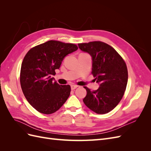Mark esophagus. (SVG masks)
Returning a JSON list of instances; mask_svg holds the SVG:
<instances>
[{"instance_id":"34e87169","label":"esophagus","mask_w":151,"mask_h":151,"mask_svg":"<svg viewBox=\"0 0 151 151\" xmlns=\"http://www.w3.org/2000/svg\"><path fill=\"white\" fill-rule=\"evenodd\" d=\"M79 86H77V85H75V84H72L71 85V89H72V90H74V89H76L77 87H78Z\"/></svg>"}]
</instances>
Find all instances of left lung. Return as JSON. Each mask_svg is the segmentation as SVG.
<instances>
[{"instance_id": "left-lung-1", "label": "left lung", "mask_w": 151, "mask_h": 151, "mask_svg": "<svg viewBox=\"0 0 151 151\" xmlns=\"http://www.w3.org/2000/svg\"><path fill=\"white\" fill-rule=\"evenodd\" d=\"M78 46L92 57L91 73L100 84L95 91L84 86L87 95L83 101L96 113H107L117 106L125 93L128 81L125 62L110 45L99 41L79 43Z\"/></svg>"}]
</instances>
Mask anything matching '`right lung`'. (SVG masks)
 I'll use <instances>...</instances> for the list:
<instances>
[{
    "instance_id": "1",
    "label": "right lung",
    "mask_w": 151,
    "mask_h": 151,
    "mask_svg": "<svg viewBox=\"0 0 151 151\" xmlns=\"http://www.w3.org/2000/svg\"><path fill=\"white\" fill-rule=\"evenodd\" d=\"M78 49L74 43L50 40L31 48L22 60L20 83L27 101L41 113H53L69 97L70 85H59L52 75L68 54Z\"/></svg>"
}]
</instances>
